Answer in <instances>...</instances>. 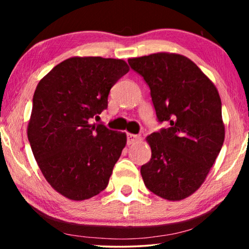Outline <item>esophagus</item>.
<instances>
[{"mask_svg":"<svg viewBox=\"0 0 249 249\" xmlns=\"http://www.w3.org/2000/svg\"><path fill=\"white\" fill-rule=\"evenodd\" d=\"M138 140H140V136H138V135H134V134H127V144L128 145H130V144H133V142H137Z\"/></svg>","mask_w":249,"mask_h":249,"instance_id":"esophagus-1","label":"esophagus"}]
</instances>
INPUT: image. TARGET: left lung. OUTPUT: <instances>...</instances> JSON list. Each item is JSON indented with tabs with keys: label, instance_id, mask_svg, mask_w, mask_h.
Listing matches in <instances>:
<instances>
[{
	"label": "left lung",
	"instance_id": "8db88e82",
	"mask_svg": "<svg viewBox=\"0 0 249 249\" xmlns=\"http://www.w3.org/2000/svg\"><path fill=\"white\" fill-rule=\"evenodd\" d=\"M128 64L148 84L159 123L169 125L147 137L151 158L141 168L142 180L158 196L182 200L204 182L224 142L220 94L182 54L157 53Z\"/></svg>",
	"mask_w": 249,
	"mask_h": 249
}]
</instances>
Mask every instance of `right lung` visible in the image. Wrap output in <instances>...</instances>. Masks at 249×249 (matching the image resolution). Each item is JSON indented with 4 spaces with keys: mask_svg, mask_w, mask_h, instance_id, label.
Returning <instances> with one entry per match:
<instances>
[{
    "mask_svg": "<svg viewBox=\"0 0 249 249\" xmlns=\"http://www.w3.org/2000/svg\"><path fill=\"white\" fill-rule=\"evenodd\" d=\"M129 71L122 59L72 57L37 84L27 136L40 171L66 197L87 200L107 187L126 134L91 124L111 88Z\"/></svg>",
    "mask_w": 249,
    "mask_h": 249,
    "instance_id": "1",
    "label": "right lung"
}]
</instances>
